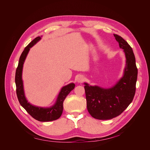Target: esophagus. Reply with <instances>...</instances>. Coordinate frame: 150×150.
Segmentation results:
<instances>
[{"label":"esophagus","mask_w":150,"mask_h":150,"mask_svg":"<svg viewBox=\"0 0 150 150\" xmlns=\"http://www.w3.org/2000/svg\"><path fill=\"white\" fill-rule=\"evenodd\" d=\"M83 76H79L78 78V79H77V81H78V82H79V83H81V82H82L83 81Z\"/></svg>","instance_id":"34e87169"}]
</instances>
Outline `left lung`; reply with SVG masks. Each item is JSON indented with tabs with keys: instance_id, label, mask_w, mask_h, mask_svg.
Wrapping results in <instances>:
<instances>
[{
	"instance_id": "left-lung-1",
	"label": "left lung",
	"mask_w": 150,
	"mask_h": 150,
	"mask_svg": "<svg viewBox=\"0 0 150 150\" xmlns=\"http://www.w3.org/2000/svg\"><path fill=\"white\" fill-rule=\"evenodd\" d=\"M113 35L126 58L123 76L108 89L85 83L87 110L92 117L99 120L111 119L120 115L132 101L136 91L138 69L132 49L122 37Z\"/></svg>"
}]
</instances>
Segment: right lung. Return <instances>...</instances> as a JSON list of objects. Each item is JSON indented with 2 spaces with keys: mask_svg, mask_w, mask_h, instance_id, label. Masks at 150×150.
I'll list each match as a JSON object with an SVG mask.
<instances>
[{
  "mask_svg": "<svg viewBox=\"0 0 150 150\" xmlns=\"http://www.w3.org/2000/svg\"><path fill=\"white\" fill-rule=\"evenodd\" d=\"M40 39L41 37L38 36L30 42L24 49V50L19 57L18 65L15 73V80L16 83V92L20 104L23 107L30 115L34 119L40 122H49L55 120L61 116L63 109V101L69 93L75 88V84L74 83H71L62 88L58 96L56 103L52 108H38V107L28 103L24 95L22 80L23 64L30 50V48L34 46Z\"/></svg>",
  "mask_w": 150,
  "mask_h": 150,
  "instance_id": "right-lung-1",
  "label": "right lung"
}]
</instances>
